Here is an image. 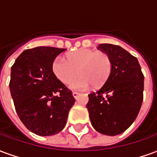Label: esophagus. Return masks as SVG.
<instances>
[{
  "label": "esophagus",
  "mask_w": 157,
  "mask_h": 157,
  "mask_svg": "<svg viewBox=\"0 0 157 157\" xmlns=\"http://www.w3.org/2000/svg\"><path fill=\"white\" fill-rule=\"evenodd\" d=\"M72 95H73V97H74L75 99H77L79 98V96L81 95V93H79V92H72Z\"/></svg>",
  "instance_id": "esophagus-1"
}]
</instances>
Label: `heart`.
Wrapping results in <instances>:
<instances>
[{
    "label": "heart",
    "mask_w": 157,
    "mask_h": 157,
    "mask_svg": "<svg viewBox=\"0 0 157 157\" xmlns=\"http://www.w3.org/2000/svg\"><path fill=\"white\" fill-rule=\"evenodd\" d=\"M52 71L62 83L71 86L72 89L85 90L91 85L100 88L109 80L112 73L113 60L109 54L92 48H82L70 52L65 56L56 57L52 62Z\"/></svg>",
    "instance_id": "obj_1"
}]
</instances>
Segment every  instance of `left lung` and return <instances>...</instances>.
Listing matches in <instances>:
<instances>
[{
  "mask_svg": "<svg viewBox=\"0 0 157 157\" xmlns=\"http://www.w3.org/2000/svg\"><path fill=\"white\" fill-rule=\"evenodd\" d=\"M98 48L112 58V73L101 88L89 94L86 108L97 131L117 135L133 124L140 112L144 75L136 57L120 46L101 44Z\"/></svg>",
  "mask_w": 157,
  "mask_h": 157,
  "instance_id": "left-lung-1",
  "label": "left lung"
}]
</instances>
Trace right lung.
<instances>
[{"label":"right lung","instance_id":"add662e5","mask_svg":"<svg viewBox=\"0 0 157 157\" xmlns=\"http://www.w3.org/2000/svg\"><path fill=\"white\" fill-rule=\"evenodd\" d=\"M65 48L36 47L26 49L11 69L10 92L16 112L26 128L40 136L65 128L75 99L52 71V62Z\"/></svg>","mask_w":157,"mask_h":157}]
</instances>
